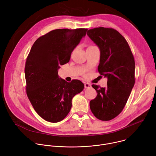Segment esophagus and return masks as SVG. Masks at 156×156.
<instances>
[{
    "instance_id": "34e87169",
    "label": "esophagus",
    "mask_w": 156,
    "mask_h": 156,
    "mask_svg": "<svg viewBox=\"0 0 156 156\" xmlns=\"http://www.w3.org/2000/svg\"><path fill=\"white\" fill-rule=\"evenodd\" d=\"M91 87V85L88 83H84V87L85 88H90Z\"/></svg>"
}]
</instances>
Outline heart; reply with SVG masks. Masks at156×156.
<instances>
[{
	"label": "heart",
	"mask_w": 156,
	"mask_h": 156,
	"mask_svg": "<svg viewBox=\"0 0 156 156\" xmlns=\"http://www.w3.org/2000/svg\"><path fill=\"white\" fill-rule=\"evenodd\" d=\"M90 46H89V47H90Z\"/></svg>",
	"instance_id": "1"
}]
</instances>
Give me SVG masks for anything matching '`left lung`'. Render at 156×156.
<instances>
[{
  "label": "left lung",
  "mask_w": 156,
  "mask_h": 156,
  "mask_svg": "<svg viewBox=\"0 0 156 156\" xmlns=\"http://www.w3.org/2000/svg\"><path fill=\"white\" fill-rule=\"evenodd\" d=\"M90 37L100 49L99 73L107 78V86L93 84L98 95L90 102L94 115L109 121L125 107L135 83V62L129 44L116 30L99 27L89 30Z\"/></svg>",
  "instance_id": "left-lung-1"
}]
</instances>
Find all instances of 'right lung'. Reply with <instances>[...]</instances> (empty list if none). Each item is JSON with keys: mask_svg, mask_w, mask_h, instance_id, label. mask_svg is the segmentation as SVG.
Instances as JSON below:
<instances>
[{"mask_svg": "<svg viewBox=\"0 0 156 156\" xmlns=\"http://www.w3.org/2000/svg\"><path fill=\"white\" fill-rule=\"evenodd\" d=\"M87 30H52L34 42L27 58V94L37 114L48 122L63 120L70 111L72 98L83 90L84 84L78 80L69 83L58 78L57 70L69 62Z\"/></svg>", "mask_w": 156, "mask_h": 156, "instance_id": "1", "label": "right lung"}]
</instances>
